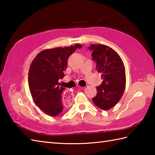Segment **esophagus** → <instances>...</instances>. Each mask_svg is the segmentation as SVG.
Returning <instances> with one entry per match:
<instances>
[{"mask_svg":"<svg viewBox=\"0 0 155 155\" xmlns=\"http://www.w3.org/2000/svg\"><path fill=\"white\" fill-rule=\"evenodd\" d=\"M84 88L85 87H81V89H84ZM64 100H65V101H71L72 98V93L70 90L66 91V92H64Z\"/></svg>","mask_w":155,"mask_h":155,"instance_id":"1","label":"esophagus"}]
</instances>
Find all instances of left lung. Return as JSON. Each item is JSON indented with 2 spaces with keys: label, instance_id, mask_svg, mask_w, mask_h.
Listing matches in <instances>:
<instances>
[{
  "label": "left lung",
  "instance_id": "left-lung-1",
  "mask_svg": "<svg viewBox=\"0 0 155 155\" xmlns=\"http://www.w3.org/2000/svg\"><path fill=\"white\" fill-rule=\"evenodd\" d=\"M88 49L92 51V59L103 79L93 101L98 107L107 110L120 101L124 93L126 77L123 62L117 52L106 45H91Z\"/></svg>",
  "mask_w": 155,
  "mask_h": 155
}]
</instances>
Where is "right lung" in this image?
I'll return each instance as SVG.
<instances>
[{
	"label": "right lung",
	"mask_w": 155,
	"mask_h": 155,
	"mask_svg": "<svg viewBox=\"0 0 155 155\" xmlns=\"http://www.w3.org/2000/svg\"><path fill=\"white\" fill-rule=\"evenodd\" d=\"M77 44L69 47L41 51L32 61L28 71V86L34 102L44 113L56 117L63 110L62 93L64 88L58 80L64 76L69 57L81 48Z\"/></svg>",
	"instance_id": "add662e5"
}]
</instances>
